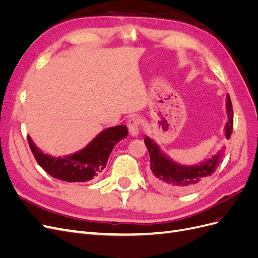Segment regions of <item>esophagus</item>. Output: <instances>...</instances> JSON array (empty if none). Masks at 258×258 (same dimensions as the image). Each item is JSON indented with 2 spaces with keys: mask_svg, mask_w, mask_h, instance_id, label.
Returning a JSON list of instances; mask_svg holds the SVG:
<instances>
[{
  "mask_svg": "<svg viewBox=\"0 0 258 258\" xmlns=\"http://www.w3.org/2000/svg\"><path fill=\"white\" fill-rule=\"evenodd\" d=\"M129 132L132 137H137L140 132V121L138 118H131L128 123Z\"/></svg>",
  "mask_w": 258,
  "mask_h": 258,
  "instance_id": "esophagus-1",
  "label": "esophagus"
}]
</instances>
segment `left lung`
<instances>
[{
  "mask_svg": "<svg viewBox=\"0 0 258 258\" xmlns=\"http://www.w3.org/2000/svg\"><path fill=\"white\" fill-rule=\"evenodd\" d=\"M226 110L228 120L225 124L224 132L226 139H230L233 126V112L229 95L226 99ZM144 142L150 153L151 170L155 185L161 190L171 194L187 192L198 188L215 172L223 160L225 152V146H222L221 151L211 158L199 162L198 165L184 166L171 159L151 138L145 137Z\"/></svg>",
  "mask_w": 258,
  "mask_h": 258,
  "instance_id": "1",
  "label": "left lung"
}]
</instances>
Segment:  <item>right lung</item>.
<instances>
[{"instance_id":"obj_1","label":"right lung","mask_w":258,"mask_h":258,"mask_svg":"<svg viewBox=\"0 0 258 258\" xmlns=\"http://www.w3.org/2000/svg\"><path fill=\"white\" fill-rule=\"evenodd\" d=\"M128 136L126 126L106 128L79 152L62 157L45 154L28 136V141L36 161L52 177L66 182H87L99 176L106 167L114 146Z\"/></svg>"}]
</instances>
